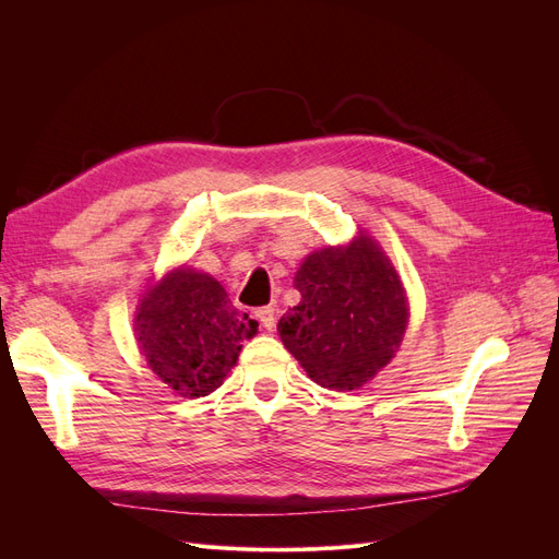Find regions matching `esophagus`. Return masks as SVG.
Here are the masks:
<instances>
[{"mask_svg":"<svg viewBox=\"0 0 559 559\" xmlns=\"http://www.w3.org/2000/svg\"><path fill=\"white\" fill-rule=\"evenodd\" d=\"M257 319L261 321V326L265 329V331H273L275 329V308H259L257 310Z\"/></svg>","mask_w":559,"mask_h":559,"instance_id":"34e87169","label":"esophagus"}]
</instances>
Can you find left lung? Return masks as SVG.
Segmentation results:
<instances>
[{
    "label": "left lung",
    "instance_id": "8db88e82",
    "mask_svg": "<svg viewBox=\"0 0 559 559\" xmlns=\"http://www.w3.org/2000/svg\"><path fill=\"white\" fill-rule=\"evenodd\" d=\"M296 289L300 302L277 331L317 384L359 389L394 357L408 324L405 294L396 270L366 235L347 249L310 253Z\"/></svg>",
    "mask_w": 559,
    "mask_h": 559
}]
</instances>
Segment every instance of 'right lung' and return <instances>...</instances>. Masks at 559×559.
I'll list each match as a JSON object with an SVG mask.
<instances>
[{"mask_svg": "<svg viewBox=\"0 0 559 559\" xmlns=\"http://www.w3.org/2000/svg\"><path fill=\"white\" fill-rule=\"evenodd\" d=\"M253 331L257 321L233 308L222 284L189 267L154 286L134 319L151 370L189 399L222 386Z\"/></svg>", "mask_w": 559, "mask_h": 559, "instance_id": "add662e5", "label": "right lung"}]
</instances>
